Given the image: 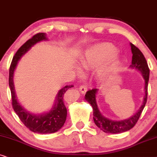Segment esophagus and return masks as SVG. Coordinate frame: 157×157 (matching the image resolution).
<instances>
[{
	"mask_svg": "<svg viewBox=\"0 0 157 157\" xmlns=\"http://www.w3.org/2000/svg\"><path fill=\"white\" fill-rule=\"evenodd\" d=\"M79 89H80V91L81 92V93L84 94V93H86L87 90V85H81Z\"/></svg>",
	"mask_w": 157,
	"mask_h": 157,
	"instance_id": "esophagus-1",
	"label": "esophagus"
}]
</instances>
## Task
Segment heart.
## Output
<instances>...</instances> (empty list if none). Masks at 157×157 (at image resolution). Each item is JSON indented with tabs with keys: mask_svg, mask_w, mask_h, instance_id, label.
Wrapping results in <instances>:
<instances>
[{
	"mask_svg": "<svg viewBox=\"0 0 157 157\" xmlns=\"http://www.w3.org/2000/svg\"><path fill=\"white\" fill-rule=\"evenodd\" d=\"M116 47L109 43L99 44L87 48L83 55L79 59V63L84 69L95 67L106 61L100 70L98 75L103 79L111 76L118 69L120 64V58L116 54ZM77 72H82L78 66H75Z\"/></svg>",
	"mask_w": 157,
	"mask_h": 157,
	"instance_id": "heart-1",
	"label": "heart"
}]
</instances>
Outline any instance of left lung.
<instances>
[{
	"instance_id": "1",
	"label": "left lung",
	"mask_w": 157,
	"mask_h": 157,
	"mask_svg": "<svg viewBox=\"0 0 157 157\" xmlns=\"http://www.w3.org/2000/svg\"><path fill=\"white\" fill-rule=\"evenodd\" d=\"M132 52V62L130 65V67L135 70H139L141 73L142 76L144 79V95L143 103L139 110L136 113L128 119L122 121H113L106 118L101 114L98 107L97 102H96V94L98 90L97 88L92 89L88 90L85 95V100L88 101L93 107V120L96 126L102 130L103 132L107 133H120L130 130L135 126L143 111L144 107L147 100L148 94V82L149 79V68L144 54L140 51L139 48H137L133 44L130 43Z\"/></svg>"
}]
</instances>
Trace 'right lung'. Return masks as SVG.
<instances>
[{
	"label": "right lung",
	"mask_w": 157,
	"mask_h": 157,
	"mask_svg": "<svg viewBox=\"0 0 157 157\" xmlns=\"http://www.w3.org/2000/svg\"><path fill=\"white\" fill-rule=\"evenodd\" d=\"M43 40H47L45 33H38L35 34L21 47L14 55L9 69V87L11 93L12 106L18 118L29 130L34 133H52L57 132L63 126L67 118V108L64 105V94L68 89L74 87L73 85H66L57 93L55 103L50 111L43 114H33L28 112L18 103L16 98L13 85V74L17 66L18 60L26 54L31 47Z\"/></svg>",
	"instance_id": "add662e5"
}]
</instances>
